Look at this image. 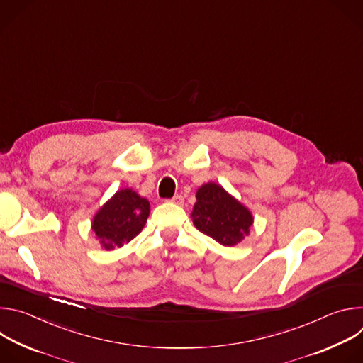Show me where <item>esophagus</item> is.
<instances>
[{
	"label": "esophagus",
	"mask_w": 363,
	"mask_h": 363,
	"mask_svg": "<svg viewBox=\"0 0 363 363\" xmlns=\"http://www.w3.org/2000/svg\"><path fill=\"white\" fill-rule=\"evenodd\" d=\"M172 203H177V205H182L184 203V196L182 195H175L174 198L169 199Z\"/></svg>",
	"instance_id": "1"
}]
</instances>
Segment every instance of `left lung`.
<instances>
[{
  "label": "left lung",
  "mask_w": 363,
  "mask_h": 363,
  "mask_svg": "<svg viewBox=\"0 0 363 363\" xmlns=\"http://www.w3.org/2000/svg\"><path fill=\"white\" fill-rule=\"evenodd\" d=\"M191 216L201 233L228 247L248 235L252 224V216L245 206L214 182L198 189Z\"/></svg>",
  "instance_id": "8db88e82"
}]
</instances>
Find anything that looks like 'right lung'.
<instances>
[{
    "label": "right lung",
    "instance_id": "add662e5",
    "mask_svg": "<svg viewBox=\"0 0 363 363\" xmlns=\"http://www.w3.org/2000/svg\"><path fill=\"white\" fill-rule=\"evenodd\" d=\"M147 216V199L132 189H121L94 216L91 228L103 248L113 250L133 240L142 231Z\"/></svg>",
    "mask_w": 363,
    "mask_h": 363
}]
</instances>
